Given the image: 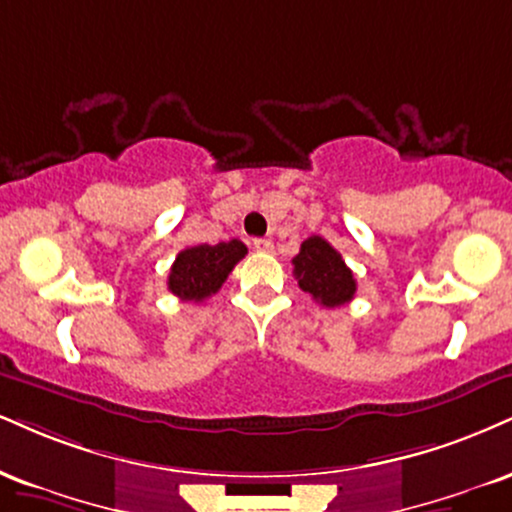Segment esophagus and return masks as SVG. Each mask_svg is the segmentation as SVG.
Masks as SVG:
<instances>
[{"mask_svg":"<svg viewBox=\"0 0 512 512\" xmlns=\"http://www.w3.org/2000/svg\"><path fill=\"white\" fill-rule=\"evenodd\" d=\"M252 245H255L257 252H274V243L269 238H257Z\"/></svg>","mask_w":512,"mask_h":512,"instance_id":"esophagus-1","label":"esophagus"}]
</instances>
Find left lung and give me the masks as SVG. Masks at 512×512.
<instances>
[{"label":"left lung","instance_id":"8db88e82","mask_svg":"<svg viewBox=\"0 0 512 512\" xmlns=\"http://www.w3.org/2000/svg\"><path fill=\"white\" fill-rule=\"evenodd\" d=\"M293 274L298 286L310 293L319 305L341 307L355 298L357 283L341 252L331 248L322 236L303 240L293 257Z\"/></svg>","mask_w":512,"mask_h":512}]
</instances>
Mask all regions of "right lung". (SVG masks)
<instances>
[{
	"label": "right lung",
	"mask_w": 512,
	"mask_h": 512,
	"mask_svg": "<svg viewBox=\"0 0 512 512\" xmlns=\"http://www.w3.org/2000/svg\"><path fill=\"white\" fill-rule=\"evenodd\" d=\"M248 255L240 240L217 245H195L178 252L176 262L171 264L169 272V291L181 300L190 303H202V300L214 295L221 288V283L229 279L233 267Z\"/></svg>",
	"instance_id": "add662e5"
}]
</instances>
